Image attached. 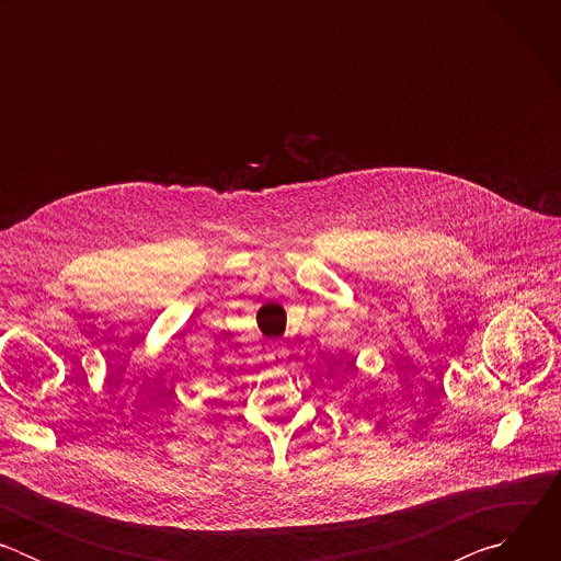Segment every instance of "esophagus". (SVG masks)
<instances>
[{
  "instance_id": "34e87169",
  "label": "esophagus",
  "mask_w": 561,
  "mask_h": 561,
  "mask_svg": "<svg viewBox=\"0 0 561 561\" xmlns=\"http://www.w3.org/2000/svg\"><path fill=\"white\" fill-rule=\"evenodd\" d=\"M286 359H288V348L282 342H271L268 344V362L275 366H282V364H286Z\"/></svg>"
}]
</instances>
